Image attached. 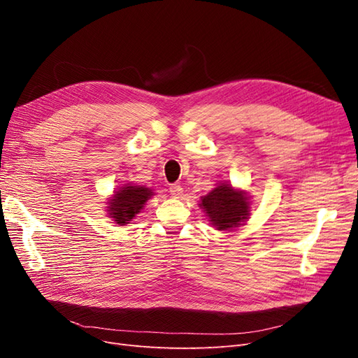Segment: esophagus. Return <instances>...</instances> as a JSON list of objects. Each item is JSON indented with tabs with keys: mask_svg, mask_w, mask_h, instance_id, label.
Returning <instances> with one entry per match:
<instances>
[{
	"mask_svg": "<svg viewBox=\"0 0 358 358\" xmlns=\"http://www.w3.org/2000/svg\"><path fill=\"white\" fill-rule=\"evenodd\" d=\"M170 194L175 199H180L182 194H183V188L180 185H178V183H175V185L170 187Z\"/></svg>",
	"mask_w": 358,
	"mask_h": 358,
	"instance_id": "34e87169",
	"label": "esophagus"
}]
</instances>
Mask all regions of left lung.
Here are the masks:
<instances>
[{
	"mask_svg": "<svg viewBox=\"0 0 358 358\" xmlns=\"http://www.w3.org/2000/svg\"><path fill=\"white\" fill-rule=\"evenodd\" d=\"M199 206L213 229L220 231H236L251 215V197L245 189L234 188L227 180L220 182L210 192L200 197Z\"/></svg>",
	"mask_w": 358,
	"mask_h": 358,
	"instance_id": "1",
	"label": "left lung"
}]
</instances>
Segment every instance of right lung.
<instances>
[{"label": "right lung", "instance_id": "1", "mask_svg": "<svg viewBox=\"0 0 358 358\" xmlns=\"http://www.w3.org/2000/svg\"><path fill=\"white\" fill-rule=\"evenodd\" d=\"M155 196L154 189L145 185H133L124 183L117 187L112 196L107 200L106 212L107 218H110L117 225L131 224L136 216L143 210L146 201Z\"/></svg>", "mask_w": 358, "mask_h": 358}]
</instances>
